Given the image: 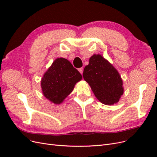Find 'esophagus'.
Returning <instances> with one entry per match:
<instances>
[{
	"label": "esophagus",
	"instance_id": "34e87169",
	"mask_svg": "<svg viewBox=\"0 0 157 157\" xmlns=\"http://www.w3.org/2000/svg\"><path fill=\"white\" fill-rule=\"evenodd\" d=\"M78 71L80 73V74H82V73H83V68L81 67V68L78 69Z\"/></svg>",
	"mask_w": 157,
	"mask_h": 157
}]
</instances>
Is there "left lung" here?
<instances>
[{"label":"left lung","instance_id":"obj_1","mask_svg":"<svg viewBox=\"0 0 157 157\" xmlns=\"http://www.w3.org/2000/svg\"><path fill=\"white\" fill-rule=\"evenodd\" d=\"M83 77L101 103L111 105L119 101L124 93L123 81L114 66L100 54L90 57Z\"/></svg>","mask_w":157,"mask_h":157}]
</instances>
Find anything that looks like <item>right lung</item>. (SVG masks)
<instances>
[{
    "instance_id": "add662e5",
    "label": "right lung",
    "mask_w": 157,
    "mask_h": 157,
    "mask_svg": "<svg viewBox=\"0 0 157 157\" xmlns=\"http://www.w3.org/2000/svg\"><path fill=\"white\" fill-rule=\"evenodd\" d=\"M82 78V75L69 60L57 58L41 79L42 94L50 102L59 105L73 92L76 83Z\"/></svg>"
}]
</instances>
